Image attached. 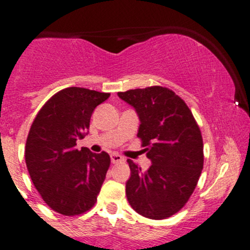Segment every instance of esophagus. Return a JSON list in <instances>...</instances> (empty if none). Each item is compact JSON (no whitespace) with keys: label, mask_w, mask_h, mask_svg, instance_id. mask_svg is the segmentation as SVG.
Here are the masks:
<instances>
[{"label":"esophagus","mask_w":250,"mask_h":250,"mask_svg":"<svg viewBox=\"0 0 250 250\" xmlns=\"http://www.w3.org/2000/svg\"><path fill=\"white\" fill-rule=\"evenodd\" d=\"M110 160H112L113 164H118V163H123L124 161V158L119 154H112L110 155Z\"/></svg>","instance_id":"1"}]
</instances>
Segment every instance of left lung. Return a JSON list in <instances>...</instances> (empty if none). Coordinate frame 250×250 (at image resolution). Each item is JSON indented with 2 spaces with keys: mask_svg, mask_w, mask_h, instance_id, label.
Masks as SVG:
<instances>
[{
  "mask_svg": "<svg viewBox=\"0 0 250 250\" xmlns=\"http://www.w3.org/2000/svg\"><path fill=\"white\" fill-rule=\"evenodd\" d=\"M118 96L136 109L141 122L137 137L151 161L142 171L127 160V201L143 217L166 219L184 207L199 182L203 168L201 131L187 104L167 87L127 90Z\"/></svg>",
  "mask_w": 250,
  "mask_h": 250,
  "instance_id": "left-lung-1",
  "label": "left lung"
}]
</instances>
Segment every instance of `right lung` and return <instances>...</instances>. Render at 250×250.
<instances>
[{"label":"right lung","instance_id":"obj_1","mask_svg":"<svg viewBox=\"0 0 250 250\" xmlns=\"http://www.w3.org/2000/svg\"><path fill=\"white\" fill-rule=\"evenodd\" d=\"M110 94L66 87L45 102L31 125L25 161L33 185L49 207L63 215L83 214L95 205L110 164L106 151L76 148L90 118Z\"/></svg>","mask_w":250,"mask_h":250}]
</instances>
